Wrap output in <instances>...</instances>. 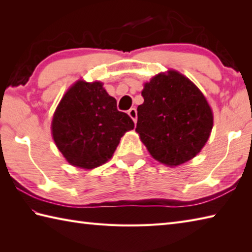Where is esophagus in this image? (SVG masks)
I'll return each mask as SVG.
<instances>
[{
    "label": "esophagus",
    "instance_id": "34e87169",
    "mask_svg": "<svg viewBox=\"0 0 252 252\" xmlns=\"http://www.w3.org/2000/svg\"><path fill=\"white\" fill-rule=\"evenodd\" d=\"M127 115L131 117V119L134 121V123H136L137 121V111L135 108H131L129 111H127Z\"/></svg>",
    "mask_w": 252,
    "mask_h": 252
}]
</instances>
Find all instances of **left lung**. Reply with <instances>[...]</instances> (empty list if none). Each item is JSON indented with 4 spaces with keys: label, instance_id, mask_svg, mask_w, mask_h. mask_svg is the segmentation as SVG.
Listing matches in <instances>:
<instances>
[{
    "label": "left lung",
    "instance_id": "1",
    "mask_svg": "<svg viewBox=\"0 0 252 252\" xmlns=\"http://www.w3.org/2000/svg\"><path fill=\"white\" fill-rule=\"evenodd\" d=\"M135 131L153 158L176 167L205 146L213 114L201 91L179 71L161 72L144 84Z\"/></svg>",
    "mask_w": 252,
    "mask_h": 252
}]
</instances>
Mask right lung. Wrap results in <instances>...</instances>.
<instances>
[{
    "label": "right lung",
    "instance_id": "1",
    "mask_svg": "<svg viewBox=\"0 0 252 252\" xmlns=\"http://www.w3.org/2000/svg\"><path fill=\"white\" fill-rule=\"evenodd\" d=\"M134 129L103 83L79 80L63 96L52 120V134L67 161L82 169L99 167L112 157L120 138Z\"/></svg>",
    "mask_w": 252,
    "mask_h": 252
}]
</instances>
